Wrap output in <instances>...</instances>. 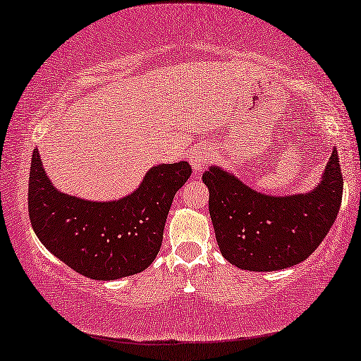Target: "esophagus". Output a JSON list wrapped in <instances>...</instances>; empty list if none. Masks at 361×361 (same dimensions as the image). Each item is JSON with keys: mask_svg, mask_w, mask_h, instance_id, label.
<instances>
[{"mask_svg": "<svg viewBox=\"0 0 361 361\" xmlns=\"http://www.w3.org/2000/svg\"><path fill=\"white\" fill-rule=\"evenodd\" d=\"M213 159V152L208 147H200L197 152H193V154L190 157V163L192 168L195 173H200L204 166H207L209 161Z\"/></svg>", "mask_w": 361, "mask_h": 361, "instance_id": "esophagus-1", "label": "esophagus"}]
</instances>
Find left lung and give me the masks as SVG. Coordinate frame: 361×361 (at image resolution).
Listing matches in <instances>:
<instances>
[{
    "label": "left lung",
    "mask_w": 361,
    "mask_h": 361,
    "mask_svg": "<svg viewBox=\"0 0 361 361\" xmlns=\"http://www.w3.org/2000/svg\"><path fill=\"white\" fill-rule=\"evenodd\" d=\"M203 182L221 253L248 271L284 269L307 259L334 224L343 187L336 149L321 184L305 195H264L219 168L203 173Z\"/></svg>",
    "instance_id": "8db88e82"
}]
</instances>
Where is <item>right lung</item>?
Segmentation results:
<instances>
[{"instance_id": "obj_1", "label": "right lung", "mask_w": 361, "mask_h": 361, "mask_svg": "<svg viewBox=\"0 0 361 361\" xmlns=\"http://www.w3.org/2000/svg\"><path fill=\"white\" fill-rule=\"evenodd\" d=\"M190 174L187 161L154 166L129 197L87 202L49 184L35 149L29 177L30 223L43 245L82 276L113 281L142 273L157 258L171 203Z\"/></svg>"}]
</instances>
